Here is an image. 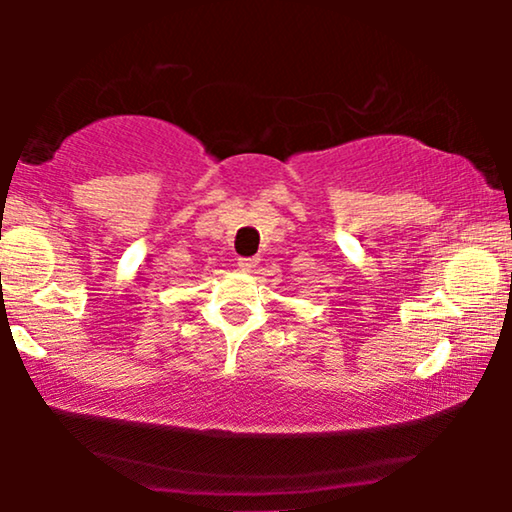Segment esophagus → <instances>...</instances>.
<instances>
[{
  "label": "esophagus",
  "instance_id": "34e87169",
  "mask_svg": "<svg viewBox=\"0 0 512 512\" xmlns=\"http://www.w3.org/2000/svg\"><path fill=\"white\" fill-rule=\"evenodd\" d=\"M256 265H258V258L256 256L240 258V261H237V268H242V270H251V268H256Z\"/></svg>",
  "mask_w": 512,
  "mask_h": 512
}]
</instances>
